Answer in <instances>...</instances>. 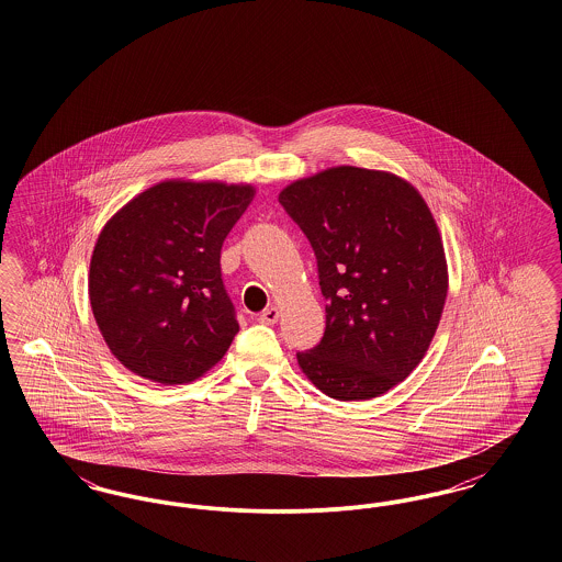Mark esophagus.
Returning a JSON list of instances; mask_svg holds the SVG:
<instances>
[{
  "label": "esophagus",
  "instance_id": "1",
  "mask_svg": "<svg viewBox=\"0 0 562 562\" xmlns=\"http://www.w3.org/2000/svg\"><path fill=\"white\" fill-rule=\"evenodd\" d=\"M278 318H280V312H278V307H268L266 312H261L259 322H261V324H276Z\"/></svg>",
  "mask_w": 562,
  "mask_h": 562
}]
</instances>
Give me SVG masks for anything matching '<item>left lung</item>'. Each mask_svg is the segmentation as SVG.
<instances>
[{"instance_id":"1","label":"left lung","mask_w":562,"mask_h":562,"mask_svg":"<svg viewBox=\"0 0 562 562\" xmlns=\"http://www.w3.org/2000/svg\"><path fill=\"white\" fill-rule=\"evenodd\" d=\"M318 261L326 328L299 351L335 401H371L426 356L449 291L442 238L422 193L383 170L337 166L278 195Z\"/></svg>"}]
</instances>
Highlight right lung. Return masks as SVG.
Listing matches in <instances>:
<instances>
[{
  "label": "right lung",
  "mask_w": 562,
  "mask_h": 562,
  "mask_svg": "<svg viewBox=\"0 0 562 562\" xmlns=\"http://www.w3.org/2000/svg\"><path fill=\"white\" fill-rule=\"evenodd\" d=\"M252 186L161 181L108 221L88 273L94 321L111 353L161 385L211 371L240 330L221 278V246Z\"/></svg>",
  "instance_id": "obj_1"
}]
</instances>
